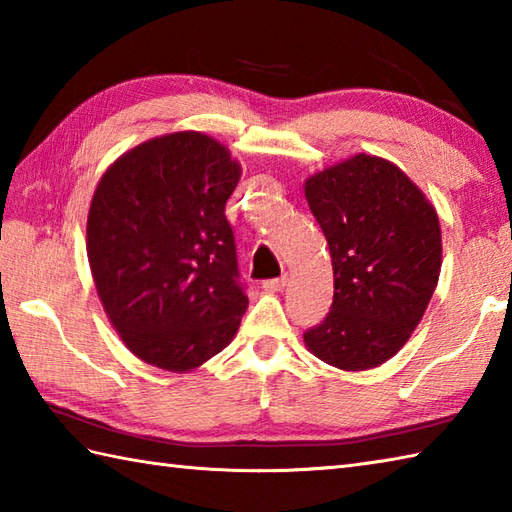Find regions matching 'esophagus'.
<instances>
[{
  "instance_id": "34e87169",
  "label": "esophagus",
  "mask_w": 512,
  "mask_h": 512,
  "mask_svg": "<svg viewBox=\"0 0 512 512\" xmlns=\"http://www.w3.org/2000/svg\"><path fill=\"white\" fill-rule=\"evenodd\" d=\"M286 284H288V275L284 273L281 277H277V279H268V281H264V288L266 290H270V292H281L286 288Z\"/></svg>"
}]
</instances>
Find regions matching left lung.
<instances>
[{
    "label": "left lung",
    "instance_id": "obj_1",
    "mask_svg": "<svg viewBox=\"0 0 512 512\" xmlns=\"http://www.w3.org/2000/svg\"><path fill=\"white\" fill-rule=\"evenodd\" d=\"M306 200L330 246L334 301L303 341L347 372L378 367L409 341L438 286V213L394 162L367 154L314 173Z\"/></svg>",
    "mask_w": 512,
    "mask_h": 512
}]
</instances>
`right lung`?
Here are the masks:
<instances>
[{"instance_id":"obj_1","label":"right lung","mask_w":512,"mask_h":512,"mask_svg":"<svg viewBox=\"0 0 512 512\" xmlns=\"http://www.w3.org/2000/svg\"><path fill=\"white\" fill-rule=\"evenodd\" d=\"M242 167L200 132L151 138L103 173L88 259L125 345L169 372L222 352L248 308L224 215Z\"/></svg>"}]
</instances>
